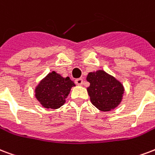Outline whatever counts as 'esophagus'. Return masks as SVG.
Instances as JSON below:
<instances>
[{
  "label": "esophagus",
  "mask_w": 155,
  "mask_h": 155,
  "mask_svg": "<svg viewBox=\"0 0 155 155\" xmlns=\"http://www.w3.org/2000/svg\"><path fill=\"white\" fill-rule=\"evenodd\" d=\"M75 82L77 85H82L83 83H84V80H83V79H81V78H79V79H76V80H75Z\"/></svg>",
  "instance_id": "obj_1"
}]
</instances>
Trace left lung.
<instances>
[{
	"instance_id": "obj_1",
	"label": "left lung",
	"mask_w": 155,
	"mask_h": 155,
	"mask_svg": "<svg viewBox=\"0 0 155 155\" xmlns=\"http://www.w3.org/2000/svg\"><path fill=\"white\" fill-rule=\"evenodd\" d=\"M90 85L87 88L91 102L101 111H110L122 100L124 87L104 71L90 72L87 76Z\"/></svg>"
}]
</instances>
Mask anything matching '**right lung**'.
<instances>
[{
    "label": "right lung",
    "instance_id": "obj_1",
    "mask_svg": "<svg viewBox=\"0 0 155 155\" xmlns=\"http://www.w3.org/2000/svg\"><path fill=\"white\" fill-rule=\"evenodd\" d=\"M72 86H75V84L69 77L63 78L52 71L35 88V97L44 107L58 109L65 103V98Z\"/></svg>",
    "mask_w": 155,
    "mask_h": 155
}]
</instances>
